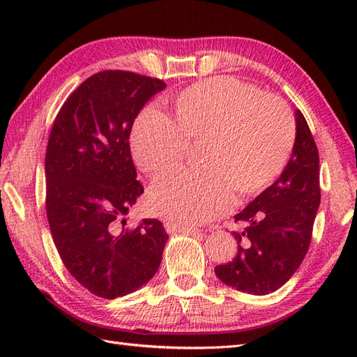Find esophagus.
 <instances>
[{
	"label": "esophagus",
	"instance_id": "esophagus-1",
	"mask_svg": "<svg viewBox=\"0 0 357 357\" xmlns=\"http://www.w3.org/2000/svg\"><path fill=\"white\" fill-rule=\"evenodd\" d=\"M167 233H187V234H199V230L195 229V227H183L174 222H167L165 224Z\"/></svg>",
	"mask_w": 357,
	"mask_h": 357
}]
</instances>
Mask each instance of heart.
Masks as SVG:
<instances>
[{"label":"heart","instance_id":"obj_1","mask_svg":"<svg viewBox=\"0 0 357 357\" xmlns=\"http://www.w3.org/2000/svg\"><path fill=\"white\" fill-rule=\"evenodd\" d=\"M173 109L176 125L156 109L144 110L130 144L138 169L153 176L183 161L188 141H206L204 169L170 172L150 187L151 210L174 224L193 227L225 215L234 190L261 193L291 156L296 127L288 105L247 82H198L179 93Z\"/></svg>","mask_w":357,"mask_h":357}]
</instances>
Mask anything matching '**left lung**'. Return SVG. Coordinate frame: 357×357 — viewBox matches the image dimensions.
Segmentation results:
<instances>
[{"mask_svg": "<svg viewBox=\"0 0 357 357\" xmlns=\"http://www.w3.org/2000/svg\"><path fill=\"white\" fill-rule=\"evenodd\" d=\"M321 204L319 153L301 110H296V142L284 172L234 216L242 231L234 259L216 265V276L239 291H276L304 261Z\"/></svg>", "mask_w": 357, "mask_h": 357, "instance_id": "obj_1", "label": "left lung"}]
</instances>
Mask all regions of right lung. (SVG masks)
Wrapping results in <instances>:
<instances>
[{
  "mask_svg": "<svg viewBox=\"0 0 357 357\" xmlns=\"http://www.w3.org/2000/svg\"><path fill=\"white\" fill-rule=\"evenodd\" d=\"M164 89V81L133 72H98L67 98L52 126L45 151L52 238L70 275L104 299L147 284L169 239L158 219L124 229L144 193L128 142L132 126Z\"/></svg>",
  "mask_w": 357,
  "mask_h": 357,
  "instance_id": "1",
  "label": "right lung"
}]
</instances>
